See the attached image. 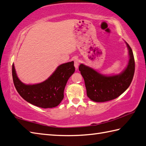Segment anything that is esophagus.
<instances>
[{
  "instance_id": "obj_1",
  "label": "esophagus",
  "mask_w": 146,
  "mask_h": 146,
  "mask_svg": "<svg viewBox=\"0 0 146 146\" xmlns=\"http://www.w3.org/2000/svg\"><path fill=\"white\" fill-rule=\"evenodd\" d=\"M80 60L78 59H75L74 60V67H75L76 70H77L78 68V66L80 65Z\"/></svg>"
}]
</instances>
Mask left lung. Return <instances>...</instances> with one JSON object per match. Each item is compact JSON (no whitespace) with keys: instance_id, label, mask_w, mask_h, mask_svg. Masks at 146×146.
Returning <instances> with one entry per match:
<instances>
[{"instance_id":"obj_1","label":"left lung","mask_w":146,"mask_h":146,"mask_svg":"<svg viewBox=\"0 0 146 146\" xmlns=\"http://www.w3.org/2000/svg\"><path fill=\"white\" fill-rule=\"evenodd\" d=\"M126 45L129 60L126 69L119 74L105 76L83 64L80 65L79 70L84 80L87 96L91 100L105 102L116 99L129 86L134 74L135 62L133 50L127 43Z\"/></svg>"}]
</instances>
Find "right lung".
<instances>
[{"mask_svg": "<svg viewBox=\"0 0 146 146\" xmlns=\"http://www.w3.org/2000/svg\"><path fill=\"white\" fill-rule=\"evenodd\" d=\"M74 71L73 62L63 63L43 82L25 84L19 79L13 64V81L19 94L27 102L40 108H52L63 100L66 84Z\"/></svg>", "mask_w": 146, "mask_h": 146, "instance_id": "obj_1", "label": "right lung"}]
</instances>
